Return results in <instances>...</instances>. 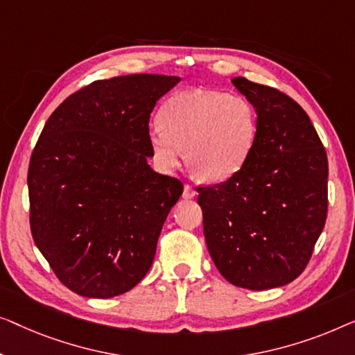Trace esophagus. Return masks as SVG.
Segmentation results:
<instances>
[{"instance_id":"1","label":"esophagus","mask_w":355,"mask_h":355,"mask_svg":"<svg viewBox=\"0 0 355 355\" xmlns=\"http://www.w3.org/2000/svg\"><path fill=\"white\" fill-rule=\"evenodd\" d=\"M196 196V191H194V189L189 187V184H184V188H183V198L184 199H191V198H194Z\"/></svg>"}]
</instances>
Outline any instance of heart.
Masks as SVG:
<instances>
[{"label":"heart","mask_w":355,"mask_h":355,"mask_svg":"<svg viewBox=\"0 0 355 355\" xmlns=\"http://www.w3.org/2000/svg\"><path fill=\"white\" fill-rule=\"evenodd\" d=\"M149 130L153 157L173 171L187 157L189 171L204 183L227 182L244 167L257 143V112L246 98L217 89L173 94Z\"/></svg>","instance_id":"1"}]
</instances>
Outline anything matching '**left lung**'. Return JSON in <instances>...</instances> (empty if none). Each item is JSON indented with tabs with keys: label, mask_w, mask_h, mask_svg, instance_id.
I'll return each instance as SVG.
<instances>
[{
	"label": "left lung",
	"mask_w": 355,
	"mask_h": 355,
	"mask_svg": "<svg viewBox=\"0 0 355 355\" xmlns=\"http://www.w3.org/2000/svg\"><path fill=\"white\" fill-rule=\"evenodd\" d=\"M232 83L256 109L257 143L236 175L198 187V204L218 272L262 291L291 283L311 261L327 220L328 159L294 99L244 77Z\"/></svg>",
	"instance_id": "8db88e82"
}]
</instances>
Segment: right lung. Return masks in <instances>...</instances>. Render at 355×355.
I'll use <instances>...</instances> for the list:
<instances>
[{"label":"right lung","instance_id":"right-lung-1","mask_svg":"<svg viewBox=\"0 0 355 355\" xmlns=\"http://www.w3.org/2000/svg\"><path fill=\"white\" fill-rule=\"evenodd\" d=\"M180 80H96L44 123L27 175L30 230L56 277L80 296L127 293L153 266L183 184L149 167V116Z\"/></svg>","mask_w":355,"mask_h":355}]
</instances>
